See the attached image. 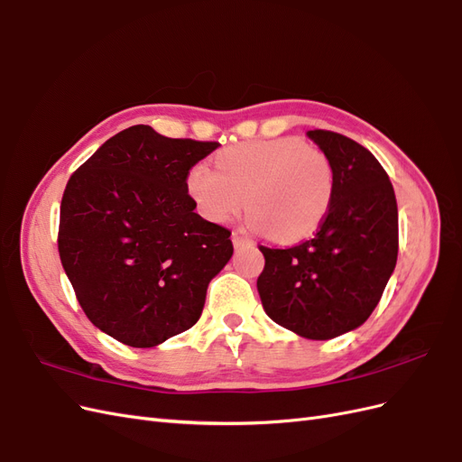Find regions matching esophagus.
Returning a JSON list of instances; mask_svg holds the SVG:
<instances>
[{"instance_id":"34e87169","label":"esophagus","mask_w":462,"mask_h":462,"mask_svg":"<svg viewBox=\"0 0 462 462\" xmlns=\"http://www.w3.org/2000/svg\"><path fill=\"white\" fill-rule=\"evenodd\" d=\"M231 239H233V246H235V248H239V246H243V245H248V243H250L241 231H233Z\"/></svg>"}]
</instances>
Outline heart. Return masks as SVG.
I'll list each match as a JSON object with an SVG mask.
<instances>
[{
    "label": "heart",
    "instance_id": "obj_1",
    "mask_svg": "<svg viewBox=\"0 0 462 462\" xmlns=\"http://www.w3.org/2000/svg\"><path fill=\"white\" fill-rule=\"evenodd\" d=\"M185 187L206 219H231L246 197L250 227L268 233L277 243H297L326 219L335 175L324 152L287 136L221 150L216 170L204 162L194 163Z\"/></svg>",
    "mask_w": 462,
    "mask_h": 462
}]
</instances>
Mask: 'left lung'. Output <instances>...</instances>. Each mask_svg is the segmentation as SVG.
Wrapping results in <instances>:
<instances>
[{
	"mask_svg": "<svg viewBox=\"0 0 462 462\" xmlns=\"http://www.w3.org/2000/svg\"><path fill=\"white\" fill-rule=\"evenodd\" d=\"M333 165V200L314 239L260 246L262 306L275 324L326 341L365 324L397 263L393 185L374 153L339 133L309 131Z\"/></svg>",
	"mask_w": 462,
	"mask_h": 462,
	"instance_id": "1",
	"label": "left lung"
}]
</instances>
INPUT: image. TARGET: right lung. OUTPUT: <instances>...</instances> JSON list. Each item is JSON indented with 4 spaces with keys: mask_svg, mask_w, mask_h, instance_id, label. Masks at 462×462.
I'll list each match as a JSON object with an SVG mask.
<instances>
[{
    "mask_svg": "<svg viewBox=\"0 0 462 462\" xmlns=\"http://www.w3.org/2000/svg\"><path fill=\"white\" fill-rule=\"evenodd\" d=\"M216 148L134 125L69 179L60 258L82 310L109 337L150 348L199 321L209 282L233 256L231 231L194 212L185 187Z\"/></svg>",
    "mask_w": 462,
    "mask_h": 462,
    "instance_id": "1",
    "label": "right lung"
}]
</instances>
